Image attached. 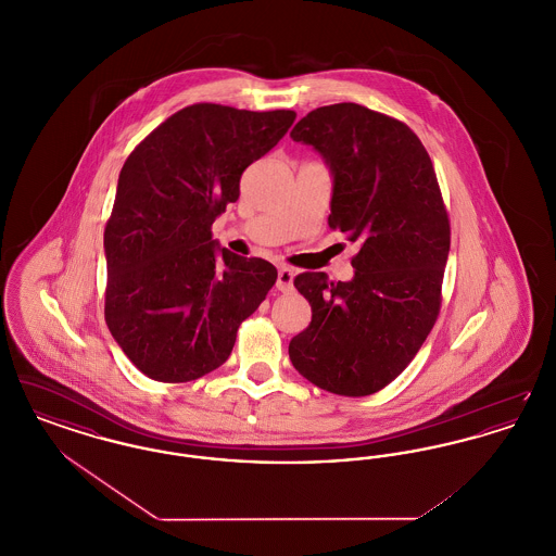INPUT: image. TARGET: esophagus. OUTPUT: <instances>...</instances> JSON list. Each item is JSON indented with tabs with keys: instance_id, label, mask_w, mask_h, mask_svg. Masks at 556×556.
<instances>
[{
	"instance_id": "esophagus-1",
	"label": "esophagus",
	"mask_w": 556,
	"mask_h": 556,
	"mask_svg": "<svg viewBox=\"0 0 556 556\" xmlns=\"http://www.w3.org/2000/svg\"><path fill=\"white\" fill-rule=\"evenodd\" d=\"M275 288L279 291H290L293 288V270H291L290 266H279Z\"/></svg>"
}]
</instances>
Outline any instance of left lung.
Segmentation results:
<instances>
[{"mask_svg":"<svg viewBox=\"0 0 556 556\" xmlns=\"http://www.w3.org/2000/svg\"><path fill=\"white\" fill-rule=\"evenodd\" d=\"M290 137L329 166V227L358 243L350 281L293 279L313 320L290 342L291 365L320 390L369 396L408 367L438 318L448 212L424 143L396 118L333 104L308 112Z\"/></svg>","mask_w":556,"mask_h":556,"instance_id":"obj_1","label":"left lung"}]
</instances>
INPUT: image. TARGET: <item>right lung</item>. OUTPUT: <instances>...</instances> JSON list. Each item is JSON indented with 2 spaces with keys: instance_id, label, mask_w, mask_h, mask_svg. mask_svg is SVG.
Listing matches in <instances>:
<instances>
[{
  "instance_id": "add662e5",
  "label": "right lung",
  "mask_w": 556,
  "mask_h": 556,
  "mask_svg": "<svg viewBox=\"0 0 556 556\" xmlns=\"http://www.w3.org/2000/svg\"><path fill=\"white\" fill-rule=\"evenodd\" d=\"M293 121V110L193 104L125 162L104 231L106 323L150 379L184 383L218 369L275 286V266L220 248L211 227L238 200L241 173Z\"/></svg>"
}]
</instances>
